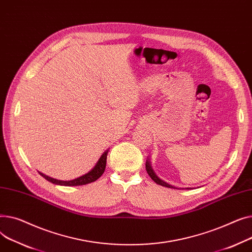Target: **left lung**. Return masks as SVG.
Returning <instances> with one entry per match:
<instances>
[{"label":"left lung","instance_id":"1","mask_svg":"<svg viewBox=\"0 0 252 252\" xmlns=\"http://www.w3.org/2000/svg\"><path fill=\"white\" fill-rule=\"evenodd\" d=\"M145 168H146L147 174L150 175L151 178H152V179H153L157 184H158V185H160V186L168 187V188H175L174 186H172V185L168 184V183H167V182H165L164 180H161V179H159V178H158V177L157 176V174L155 173V171L153 170L152 162H151V159H150V158H147V159H146V162H145ZM187 189H188V188H187Z\"/></svg>","mask_w":252,"mask_h":252}]
</instances>
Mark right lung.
I'll return each mask as SVG.
<instances>
[{
  "mask_svg": "<svg viewBox=\"0 0 252 252\" xmlns=\"http://www.w3.org/2000/svg\"><path fill=\"white\" fill-rule=\"evenodd\" d=\"M109 150H107L105 153H103L100 158H98L97 162L94 165V167L86 174L78 177L76 179H73L70 181H63V180H58L55 178H52V177H49L47 175H44L40 172L39 175L42 176L44 179H47L48 181L52 182L53 184L56 185H62V186H79V185H85V184H90L92 182L96 181L99 177L103 174L106 169V164H107V156H108Z\"/></svg>",
  "mask_w": 252,
  "mask_h": 252,
  "instance_id": "right-lung-1",
  "label": "right lung"
}]
</instances>
